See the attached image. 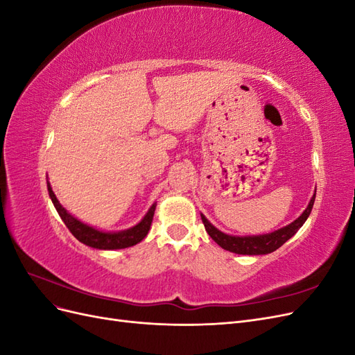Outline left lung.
<instances>
[{
	"instance_id": "obj_1",
	"label": "left lung",
	"mask_w": 355,
	"mask_h": 355,
	"mask_svg": "<svg viewBox=\"0 0 355 355\" xmlns=\"http://www.w3.org/2000/svg\"><path fill=\"white\" fill-rule=\"evenodd\" d=\"M314 201H315V194L313 196V198H311L308 207L296 220H293L284 228H280L274 232L263 234V235L235 237V235H228L219 231L218 228H214L213 225L204 218V214H201V220L204 223V228H206L207 234L211 237V240L216 241L222 249L230 250L237 254H266V253L275 252L278 247H282L288 239L293 237V235L297 232V230L302 227L305 220L308 219L311 210H313Z\"/></svg>"
}]
</instances>
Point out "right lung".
Listing matches in <instances>:
<instances>
[{
	"mask_svg": "<svg viewBox=\"0 0 355 355\" xmlns=\"http://www.w3.org/2000/svg\"><path fill=\"white\" fill-rule=\"evenodd\" d=\"M47 189H49V196L59 213V216L62 218L63 222H65L71 234L78 241H81L85 245L93 247V249L116 250V249H125V247H132L137 243H141L146 237L149 228H151L157 202L153 204L151 209H149L148 213L144 216V219L137 225H135L133 228L118 231V232H103L90 227L87 223H83L77 218H73L71 213H68L65 207H62V204L56 198L55 192H53L49 182H47Z\"/></svg>",
	"mask_w": 355,
	"mask_h": 355,
	"instance_id": "right-lung-1",
	"label": "right lung"
}]
</instances>
